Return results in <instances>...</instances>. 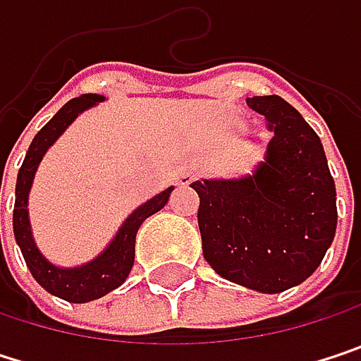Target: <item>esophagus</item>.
I'll return each instance as SVG.
<instances>
[{
    "label": "esophagus",
    "mask_w": 361,
    "mask_h": 361,
    "mask_svg": "<svg viewBox=\"0 0 361 361\" xmlns=\"http://www.w3.org/2000/svg\"><path fill=\"white\" fill-rule=\"evenodd\" d=\"M194 181V176L190 173V171H183V173H180V178H178V183L180 185H190Z\"/></svg>",
    "instance_id": "obj_1"
}]
</instances>
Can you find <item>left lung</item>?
Here are the masks:
<instances>
[{"label": "left lung", "instance_id": "8db88e82", "mask_svg": "<svg viewBox=\"0 0 361 361\" xmlns=\"http://www.w3.org/2000/svg\"><path fill=\"white\" fill-rule=\"evenodd\" d=\"M247 104L274 133L265 163L243 180L194 181L207 263L226 280L282 293L307 280L336 232V188L318 133L280 96Z\"/></svg>", "mask_w": 361, "mask_h": 361}]
</instances>
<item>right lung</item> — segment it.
<instances>
[{
	"instance_id": "add662e5",
	"label": "right lung",
	"mask_w": 361,
	"mask_h": 361,
	"mask_svg": "<svg viewBox=\"0 0 361 361\" xmlns=\"http://www.w3.org/2000/svg\"><path fill=\"white\" fill-rule=\"evenodd\" d=\"M102 100H104L102 96L85 94V96L73 98L71 102H66L58 110L51 116V121L45 127H41L35 140L31 142L25 163L18 171V180H16V202H14L12 224H14V238L23 251L27 267L31 269L33 278L47 293H51L64 301H71V303H87V301L100 299L125 282V278L129 276V271L133 267L135 234H137L140 226L144 224V219H148L150 215H154L157 211H161L167 204L169 194L173 190V188H167L165 192L157 194L154 198H150L148 202L137 207L125 219V224L121 226L118 234L114 236L109 249L81 267H73V269L56 267L39 252L35 240H33V234H31L29 211H27L29 190H31V183L35 178L37 165L41 163L47 148L62 135V131L77 118L79 112H83L85 109H90Z\"/></svg>"
}]
</instances>
